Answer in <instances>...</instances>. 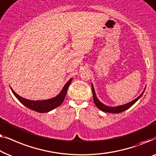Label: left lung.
Instances as JSON below:
<instances>
[{
    "label": "left lung",
    "mask_w": 156,
    "mask_h": 156,
    "mask_svg": "<svg viewBox=\"0 0 156 156\" xmlns=\"http://www.w3.org/2000/svg\"><path fill=\"white\" fill-rule=\"evenodd\" d=\"M145 89H146V87H145ZM145 89H144L143 93H142L141 95L139 96V97H138L137 98H136V99L133 100V101H131V102L127 103V104H125L124 105H121V106L112 107H108V106H107V105L102 104V103L98 99L97 96H96L95 90H94L93 85H92V91H93V100H94V102H95V104L96 106H97L98 108L100 109V110L105 112H109V113H113V114H117V113L122 112L126 110L127 109L130 108V107L132 106V105L134 104V103L136 102V101L139 100L142 95H143V94L145 91Z\"/></svg>",
    "instance_id": "obj_1"
}]
</instances>
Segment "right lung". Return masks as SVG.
I'll return each mask as SVG.
<instances>
[{
    "label": "right lung",
    "instance_id": "obj_1",
    "mask_svg": "<svg viewBox=\"0 0 156 156\" xmlns=\"http://www.w3.org/2000/svg\"><path fill=\"white\" fill-rule=\"evenodd\" d=\"M72 81V78L66 83V84L64 85L63 87L61 93L58 94L56 97L51 98V99L45 100H38V101H34V100H27L25 98H23L20 97V96L17 95L15 92L10 87L12 93L17 98V99L22 104L25 105V107H28V108L34 110L37 112L44 113L48 112L52 110V109L56 108L57 107L60 106L61 103L63 102L65 99L66 95L68 88H69L70 84H71Z\"/></svg>",
    "mask_w": 156,
    "mask_h": 156
}]
</instances>
